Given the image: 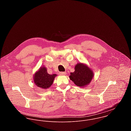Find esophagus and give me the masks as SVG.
Instances as JSON below:
<instances>
[{
  "mask_svg": "<svg viewBox=\"0 0 131 131\" xmlns=\"http://www.w3.org/2000/svg\"><path fill=\"white\" fill-rule=\"evenodd\" d=\"M59 74L60 75H66V72H60L59 73Z\"/></svg>",
  "mask_w": 131,
  "mask_h": 131,
  "instance_id": "1",
  "label": "esophagus"
}]
</instances>
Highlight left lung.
I'll use <instances>...</instances> for the list:
<instances>
[{
  "label": "left lung",
  "mask_w": 131,
  "mask_h": 131,
  "mask_svg": "<svg viewBox=\"0 0 131 131\" xmlns=\"http://www.w3.org/2000/svg\"><path fill=\"white\" fill-rule=\"evenodd\" d=\"M93 75V71L87 65L80 63L75 65V72L71 73L69 77L75 85L84 87L90 84Z\"/></svg>",
  "instance_id": "8db88e82"
}]
</instances>
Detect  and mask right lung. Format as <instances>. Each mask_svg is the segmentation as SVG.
<instances>
[{"label":"right lung","mask_w":131,"mask_h":131,"mask_svg":"<svg viewBox=\"0 0 131 131\" xmlns=\"http://www.w3.org/2000/svg\"><path fill=\"white\" fill-rule=\"evenodd\" d=\"M56 75V74H49L46 68L41 67L34 75V82L38 87L47 89L52 85Z\"/></svg>","instance_id":"obj_1"}]
</instances>
